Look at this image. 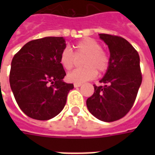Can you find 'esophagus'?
Masks as SVG:
<instances>
[{"label":"esophagus","instance_id":"esophagus-1","mask_svg":"<svg viewBox=\"0 0 155 155\" xmlns=\"http://www.w3.org/2000/svg\"><path fill=\"white\" fill-rule=\"evenodd\" d=\"M80 86H81V84H74V88H77V87H80Z\"/></svg>","mask_w":155,"mask_h":155}]
</instances>
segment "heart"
I'll list each match as a JSON object with an SVG mask.
<instances>
[{"mask_svg": "<svg viewBox=\"0 0 155 155\" xmlns=\"http://www.w3.org/2000/svg\"><path fill=\"white\" fill-rule=\"evenodd\" d=\"M75 54L69 48L61 51L59 61L64 70H71L75 64V57L84 56L81 65L84 67L75 69L66 76L69 82L81 84L94 79L97 71L100 74L106 72L110 66V55L101 48V45L93 38H84L74 45Z\"/></svg>", "mask_w": 155, "mask_h": 155, "instance_id": "heart-1", "label": "heart"}]
</instances>
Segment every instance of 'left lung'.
I'll return each mask as SVG.
<instances>
[{
    "mask_svg": "<svg viewBox=\"0 0 155 155\" xmlns=\"http://www.w3.org/2000/svg\"><path fill=\"white\" fill-rule=\"evenodd\" d=\"M99 35L110 50V66L100 81L103 85L94 84V94L87 99L86 105L98 120L113 122L126 115L135 101L142 82L140 55L125 39Z\"/></svg>",
    "mask_w": 155,
    "mask_h": 155,
    "instance_id": "1",
    "label": "left lung"
}]
</instances>
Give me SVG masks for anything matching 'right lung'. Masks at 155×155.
<instances>
[{"mask_svg": "<svg viewBox=\"0 0 155 155\" xmlns=\"http://www.w3.org/2000/svg\"><path fill=\"white\" fill-rule=\"evenodd\" d=\"M66 47L63 37H44L29 41L14 55L10 85L19 107L38 120L54 118L64 109L73 84L63 81L66 75L59 56Z\"/></svg>", "mask_w": 155, "mask_h": 155, "instance_id": "obj_1", "label": "right lung"}]
</instances>
